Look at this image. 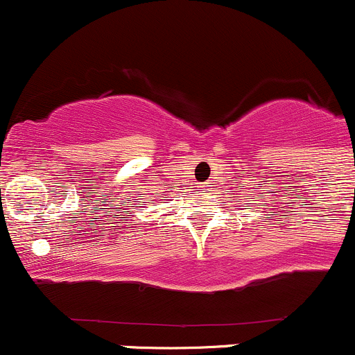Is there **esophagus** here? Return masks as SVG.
I'll return each instance as SVG.
<instances>
[{
    "label": "esophagus",
    "instance_id": "1",
    "mask_svg": "<svg viewBox=\"0 0 355 355\" xmlns=\"http://www.w3.org/2000/svg\"><path fill=\"white\" fill-rule=\"evenodd\" d=\"M208 186H210V182H205V188H208Z\"/></svg>",
    "mask_w": 355,
    "mask_h": 355
}]
</instances>
